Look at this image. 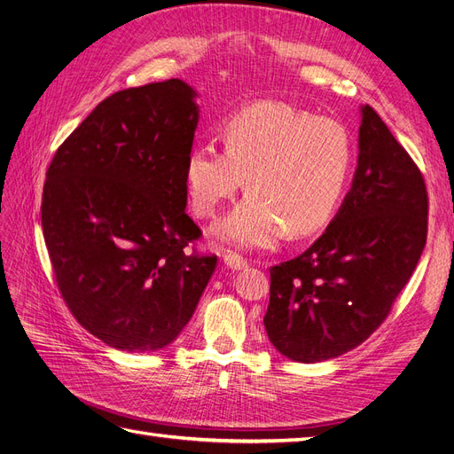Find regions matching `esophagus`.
<instances>
[{
  "instance_id": "1",
  "label": "esophagus",
  "mask_w": 454,
  "mask_h": 454,
  "mask_svg": "<svg viewBox=\"0 0 454 454\" xmlns=\"http://www.w3.org/2000/svg\"><path fill=\"white\" fill-rule=\"evenodd\" d=\"M223 263L231 269V270H242V269H248V259H244L242 255L239 254H232V252H227L223 255Z\"/></svg>"
}]
</instances>
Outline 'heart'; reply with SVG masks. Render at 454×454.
Segmentation results:
<instances>
[{"label": "heart", "mask_w": 454, "mask_h": 454, "mask_svg": "<svg viewBox=\"0 0 454 454\" xmlns=\"http://www.w3.org/2000/svg\"><path fill=\"white\" fill-rule=\"evenodd\" d=\"M225 149L189 151L185 184L191 206L214 217L225 200L250 193L215 223V240L237 248H272L284 237H303L333 217L354 162L348 130L333 119L280 102H259L223 127Z\"/></svg>", "instance_id": "1"}]
</instances>
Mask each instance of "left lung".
Here are the masks:
<instances>
[{
	"label": "left lung",
	"mask_w": 454,
	"mask_h": 454,
	"mask_svg": "<svg viewBox=\"0 0 454 454\" xmlns=\"http://www.w3.org/2000/svg\"><path fill=\"white\" fill-rule=\"evenodd\" d=\"M352 189L307 252L270 267L269 340L294 362L345 354L387 320L428 235L422 172L371 106H362Z\"/></svg>",
	"instance_id": "obj_1"
}]
</instances>
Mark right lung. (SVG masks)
Here are the masks:
<instances>
[{"mask_svg":"<svg viewBox=\"0 0 454 454\" xmlns=\"http://www.w3.org/2000/svg\"><path fill=\"white\" fill-rule=\"evenodd\" d=\"M197 92L168 79L107 96L54 153L41 225L62 299L106 345L153 352L180 335L215 270L187 254Z\"/></svg>","mask_w":454,"mask_h":454,"instance_id":"obj_1","label":"right lung"}]
</instances>
